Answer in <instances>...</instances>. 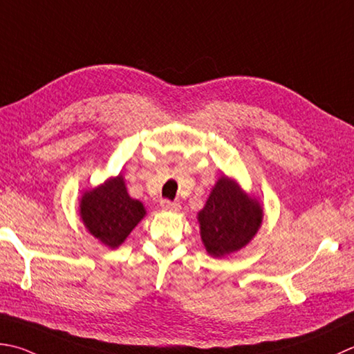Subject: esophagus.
<instances>
[{
    "mask_svg": "<svg viewBox=\"0 0 354 354\" xmlns=\"http://www.w3.org/2000/svg\"><path fill=\"white\" fill-rule=\"evenodd\" d=\"M161 209L162 210H169V212H178L181 209L179 203H175V201H169V199H162L161 201Z\"/></svg>",
    "mask_w": 354,
    "mask_h": 354,
    "instance_id": "obj_1",
    "label": "esophagus"
}]
</instances>
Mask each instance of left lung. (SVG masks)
<instances>
[{
    "label": "left lung",
    "instance_id": "obj_1",
    "mask_svg": "<svg viewBox=\"0 0 354 354\" xmlns=\"http://www.w3.org/2000/svg\"><path fill=\"white\" fill-rule=\"evenodd\" d=\"M198 221L205 250L221 258L250 242L261 227L262 209L236 183L223 176L213 187Z\"/></svg>",
    "mask_w": 354,
    "mask_h": 354
}]
</instances>
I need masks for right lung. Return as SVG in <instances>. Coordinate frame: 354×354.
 I'll list each match as a JSON object with an SVG mask.
<instances>
[{"label":"right lung","mask_w":354,"mask_h":354,"mask_svg":"<svg viewBox=\"0 0 354 354\" xmlns=\"http://www.w3.org/2000/svg\"><path fill=\"white\" fill-rule=\"evenodd\" d=\"M80 207L87 230L110 248L120 247L145 214L140 201L129 196L122 176L84 193Z\"/></svg>","instance_id":"1"}]
</instances>
